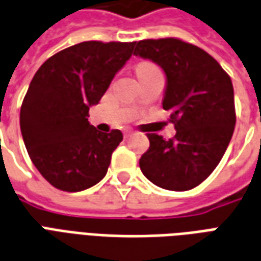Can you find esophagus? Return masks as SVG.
Returning a JSON list of instances; mask_svg holds the SVG:
<instances>
[{"mask_svg":"<svg viewBox=\"0 0 261 261\" xmlns=\"http://www.w3.org/2000/svg\"><path fill=\"white\" fill-rule=\"evenodd\" d=\"M132 130H125V133H123V136H125V138L128 139V138H130V136H132Z\"/></svg>","mask_w":261,"mask_h":261,"instance_id":"1","label":"esophagus"}]
</instances>
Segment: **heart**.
I'll list each match as a JSON object with an SVG mask.
<instances>
[{
    "label": "heart",
    "instance_id": "b5f03b06",
    "mask_svg": "<svg viewBox=\"0 0 261 261\" xmlns=\"http://www.w3.org/2000/svg\"><path fill=\"white\" fill-rule=\"evenodd\" d=\"M159 69L157 66L151 64V62H140L138 66H136V73L138 75H142V73H147V72H151V70Z\"/></svg>",
    "mask_w": 261,
    "mask_h": 261
}]
</instances>
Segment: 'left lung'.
Segmentation results:
<instances>
[{"label":"left lung","instance_id":"obj_1","mask_svg":"<svg viewBox=\"0 0 261 261\" xmlns=\"http://www.w3.org/2000/svg\"><path fill=\"white\" fill-rule=\"evenodd\" d=\"M133 55L151 60L167 76L163 108L171 111L174 139L147 133L139 161L143 175L167 191H189L216 170L237 122L231 77L210 54L179 39L140 40Z\"/></svg>","mask_w":261,"mask_h":261}]
</instances>
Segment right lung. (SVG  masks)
Wrapping results in <instances>:
<instances>
[{"mask_svg":"<svg viewBox=\"0 0 261 261\" xmlns=\"http://www.w3.org/2000/svg\"><path fill=\"white\" fill-rule=\"evenodd\" d=\"M135 41H83L45 61L20 107V130L29 157L51 185L81 192L106 176L122 132L89 123L110 83L132 57Z\"/></svg>","mask_w":261,"mask_h":261,"instance_id":"add662e5","label":"right lung"}]
</instances>
